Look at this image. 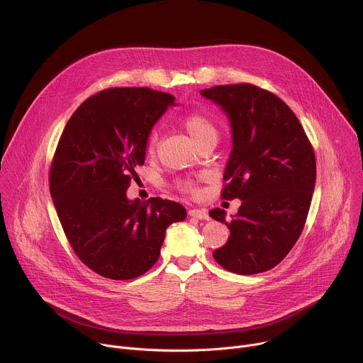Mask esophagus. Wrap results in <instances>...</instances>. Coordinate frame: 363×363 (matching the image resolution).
<instances>
[{
    "instance_id": "1",
    "label": "esophagus",
    "mask_w": 363,
    "mask_h": 363,
    "mask_svg": "<svg viewBox=\"0 0 363 363\" xmlns=\"http://www.w3.org/2000/svg\"><path fill=\"white\" fill-rule=\"evenodd\" d=\"M188 214H189L191 217H194V218H198V220H205V221L210 220V216H208V213H206V210L192 208V210L188 211Z\"/></svg>"
}]
</instances>
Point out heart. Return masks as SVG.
Here are the masks:
<instances>
[{"instance_id":"obj_1","label":"heart","mask_w":363,"mask_h":363,"mask_svg":"<svg viewBox=\"0 0 363 363\" xmlns=\"http://www.w3.org/2000/svg\"><path fill=\"white\" fill-rule=\"evenodd\" d=\"M181 125L196 145H199L203 140L218 138V128H217L216 122L211 119V116H208L201 111H194V112L186 113L181 119ZM158 140H160L158 132L152 130L147 138V152L149 153H153L155 149H157ZM178 188L184 192H194V185L191 181L179 182Z\"/></svg>"}]
</instances>
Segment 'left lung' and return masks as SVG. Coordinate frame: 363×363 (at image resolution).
<instances>
[{"instance_id": "8db88e82", "label": "left lung", "mask_w": 363, "mask_h": 363, "mask_svg": "<svg viewBox=\"0 0 363 363\" xmlns=\"http://www.w3.org/2000/svg\"><path fill=\"white\" fill-rule=\"evenodd\" d=\"M228 116L233 149L224 172V199H241L225 220L230 230L216 262L237 274L276 267L300 237L316 184V160L304 129L286 103L252 84L216 86L199 91Z\"/></svg>"}]
</instances>
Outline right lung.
<instances>
[{
	"mask_svg": "<svg viewBox=\"0 0 363 363\" xmlns=\"http://www.w3.org/2000/svg\"><path fill=\"white\" fill-rule=\"evenodd\" d=\"M175 97L147 87L108 89L69 119L50 169V194L80 260L112 280H130L158 262L167 228L186 218L178 202L126 196L143 165L152 128Z\"/></svg>",
	"mask_w": 363,
	"mask_h": 363,
	"instance_id": "obj_1",
	"label": "right lung"
}]
</instances>
